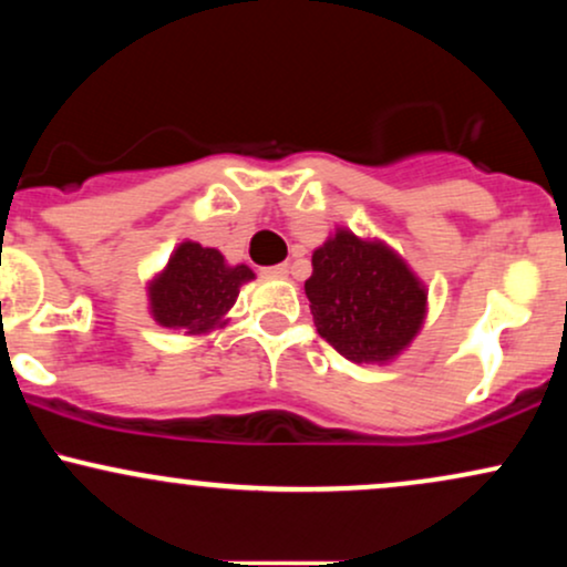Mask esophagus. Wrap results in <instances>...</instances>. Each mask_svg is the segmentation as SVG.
I'll return each mask as SVG.
<instances>
[{"label":"esophagus","mask_w":567,"mask_h":567,"mask_svg":"<svg viewBox=\"0 0 567 567\" xmlns=\"http://www.w3.org/2000/svg\"><path fill=\"white\" fill-rule=\"evenodd\" d=\"M288 264H277V266H266V269H261V275L264 277H269V279H285L288 277Z\"/></svg>","instance_id":"1"}]
</instances>
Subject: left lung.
<instances>
[{
  "label": "left lung",
  "instance_id": "obj_1",
  "mask_svg": "<svg viewBox=\"0 0 567 567\" xmlns=\"http://www.w3.org/2000/svg\"><path fill=\"white\" fill-rule=\"evenodd\" d=\"M317 333L351 362H392L419 336L426 285L381 239L336 229L303 285Z\"/></svg>",
  "mask_w": 567,
  "mask_h": 567
}]
</instances>
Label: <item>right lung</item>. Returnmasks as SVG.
<instances>
[{
  "instance_id": "right-lung-1",
  "label": "right lung",
  "mask_w": 567,
  "mask_h": 567,
  "mask_svg": "<svg viewBox=\"0 0 567 567\" xmlns=\"http://www.w3.org/2000/svg\"><path fill=\"white\" fill-rule=\"evenodd\" d=\"M250 279H256L250 266H229L216 247L186 239L148 282V311L162 328L205 336L229 322L226 315Z\"/></svg>"
}]
</instances>
